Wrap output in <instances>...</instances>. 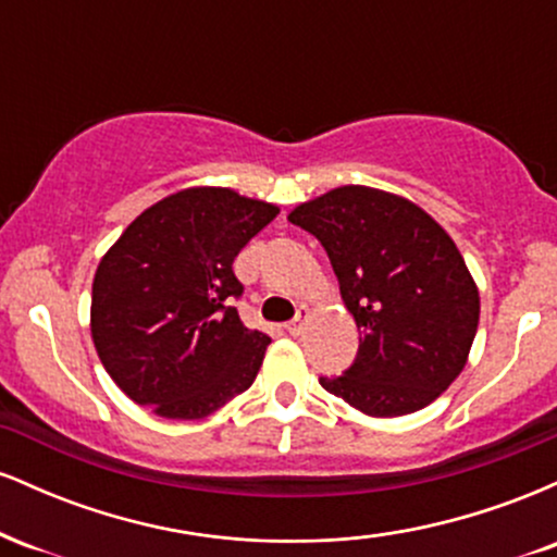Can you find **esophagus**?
<instances>
[{"label":"esophagus","instance_id":"34e87169","mask_svg":"<svg viewBox=\"0 0 557 557\" xmlns=\"http://www.w3.org/2000/svg\"><path fill=\"white\" fill-rule=\"evenodd\" d=\"M306 319H309V309H306V306H300L298 314H296V319H293V322H287V324H285V330L290 332V335H300V330H304Z\"/></svg>","mask_w":557,"mask_h":557}]
</instances>
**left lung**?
I'll return each instance as SVG.
<instances>
[{"instance_id": "left-lung-1", "label": "left lung", "mask_w": 557, "mask_h": 557, "mask_svg": "<svg viewBox=\"0 0 557 557\" xmlns=\"http://www.w3.org/2000/svg\"><path fill=\"white\" fill-rule=\"evenodd\" d=\"M287 220L322 243L361 330L356 361L319 385L367 417L430 406L469 361L479 290L450 235L408 198L341 185Z\"/></svg>"}]
</instances>
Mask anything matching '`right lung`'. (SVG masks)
Here are the masks:
<instances>
[{
    "label": "right lung",
    "mask_w": 557,
    "mask_h": 557,
    "mask_svg": "<svg viewBox=\"0 0 557 557\" xmlns=\"http://www.w3.org/2000/svg\"><path fill=\"white\" fill-rule=\"evenodd\" d=\"M277 214L274 203L198 185L140 212L101 257L91 337L133 403L194 421L253 385L272 341L240 322L233 261Z\"/></svg>",
    "instance_id": "right-lung-1"
}]
</instances>
